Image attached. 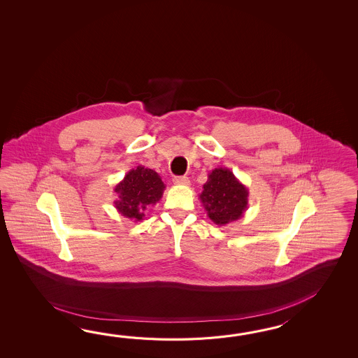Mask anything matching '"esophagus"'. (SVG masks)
Returning <instances> with one entry per match:
<instances>
[{
    "mask_svg": "<svg viewBox=\"0 0 358 358\" xmlns=\"http://www.w3.org/2000/svg\"><path fill=\"white\" fill-rule=\"evenodd\" d=\"M173 182L176 185H189V179L187 176H176Z\"/></svg>",
    "mask_w": 358,
    "mask_h": 358,
    "instance_id": "obj_1",
    "label": "esophagus"
}]
</instances>
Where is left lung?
Segmentation results:
<instances>
[{
  "label": "left lung",
  "instance_id": "8db88e82",
  "mask_svg": "<svg viewBox=\"0 0 358 358\" xmlns=\"http://www.w3.org/2000/svg\"><path fill=\"white\" fill-rule=\"evenodd\" d=\"M199 199L207 216L219 227L243 216L248 207V189L227 168H217L208 174Z\"/></svg>",
  "mask_w": 358,
  "mask_h": 358
}]
</instances>
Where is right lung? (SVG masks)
I'll list each match as a JSON object with an SVG mask.
<instances>
[{
	"instance_id": "right-lung-1",
	"label": "right lung",
	"mask_w": 358,
	"mask_h": 358,
	"mask_svg": "<svg viewBox=\"0 0 358 358\" xmlns=\"http://www.w3.org/2000/svg\"><path fill=\"white\" fill-rule=\"evenodd\" d=\"M114 190L117 194L115 208L119 213L130 220L141 221L147 206L156 205L160 201L165 184L152 169L137 166L127 173Z\"/></svg>"
}]
</instances>
